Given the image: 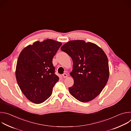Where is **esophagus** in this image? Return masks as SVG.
<instances>
[{"label": "esophagus", "mask_w": 131, "mask_h": 131, "mask_svg": "<svg viewBox=\"0 0 131 131\" xmlns=\"http://www.w3.org/2000/svg\"><path fill=\"white\" fill-rule=\"evenodd\" d=\"M62 76H63V77L64 78H66L67 77V74L66 73H63Z\"/></svg>", "instance_id": "34e87169"}]
</instances>
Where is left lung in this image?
Masks as SVG:
<instances>
[{"mask_svg": "<svg viewBox=\"0 0 131 131\" xmlns=\"http://www.w3.org/2000/svg\"><path fill=\"white\" fill-rule=\"evenodd\" d=\"M61 49L73 61L70 74L74 83L69 88L70 94L83 103L94 99L109 79L108 60L104 51L94 43L80 40L69 41Z\"/></svg>", "mask_w": 131, "mask_h": 131, "instance_id": "8db88e82", "label": "left lung"}]
</instances>
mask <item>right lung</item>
Listing matches in <instances>:
<instances>
[{
	"instance_id": "obj_1",
	"label": "right lung",
	"mask_w": 131,
	"mask_h": 131,
	"mask_svg": "<svg viewBox=\"0 0 131 131\" xmlns=\"http://www.w3.org/2000/svg\"><path fill=\"white\" fill-rule=\"evenodd\" d=\"M61 46V42L50 39L36 41L24 48L18 56L16 81L24 95L33 103L46 101L59 80L54 73L52 59Z\"/></svg>"
}]
</instances>
